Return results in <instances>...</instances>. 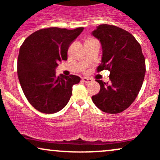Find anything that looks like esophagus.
I'll return each instance as SVG.
<instances>
[{"instance_id":"1","label":"esophagus","mask_w":160,"mask_h":160,"mask_svg":"<svg viewBox=\"0 0 160 160\" xmlns=\"http://www.w3.org/2000/svg\"><path fill=\"white\" fill-rule=\"evenodd\" d=\"M82 82H86V83H89V82H92L91 79L87 78H82Z\"/></svg>"}]
</instances>
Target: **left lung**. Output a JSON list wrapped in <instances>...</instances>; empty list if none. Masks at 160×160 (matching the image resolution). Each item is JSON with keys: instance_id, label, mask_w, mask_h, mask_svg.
I'll use <instances>...</instances> for the list:
<instances>
[{"instance_id": "left-lung-1", "label": "left lung", "mask_w": 160, "mask_h": 160, "mask_svg": "<svg viewBox=\"0 0 160 160\" xmlns=\"http://www.w3.org/2000/svg\"><path fill=\"white\" fill-rule=\"evenodd\" d=\"M92 35L100 41L102 49L97 70H108L111 74L109 82L96 80L100 91L92 100L103 112L120 113L132 104L144 81L146 69L141 45L127 31L107 24L97 26Z\"/></svg>"}]
</instances>
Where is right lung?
I'll return each mask as SVG.
<instances>
[{
    "label": "right lung",
    "mask_w": 160,
    "mask_h": 160,
    "mask_svg": "<svg viewBox=\"0 0 160 160\" xmlns=\"http://www.w3.org/2000/svg\"><path fill=\"white\" fill-rule=\"evenodd\" d=\"M84 28L40 29L28 37L19 49L17 73L28 101L44 113L61 111L69 102L76 75L56 76L58 62L68 59V49Z\"/></svg>",
    "instance_id": "1"
}]
</instances>
